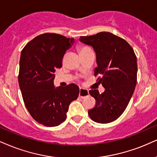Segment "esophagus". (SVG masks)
Listing matches in <instances>:
<instances>
[{"instance_id": "esophagus-1", "label": "esophagus", "mask_w": 157, "mask_h": 157, "mask_svg": "<svg viewBox=\"0 0 157 157\" xmlns=\"http://www.w3.org/2000/svg\"><path fill=\"white\" fill-rule=\"evenodd\" d=\"M89 95V91L85 90V89L83 88H80L79 90V97L81 98H84L85 97L88 96Z\"/></svg>"}]
</instances>
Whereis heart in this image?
I'll list each match as a JSON object with an SVG mask.
<instances>
[{
    "label": "heart",
    "instance_id": "obj_1",
    "mask_svg": "<svg viewBox=\"0 0 157 157\" xmlns=\"http://www.w3.org/2000/svg\"><path fill=\"white\" fill-rule=\"evenodd\" d=\"M77 49H78V52L79 53V55H82V54H85L89 52L92 51V49H90V47L87 46H84V45H79L77 47Z\"/></svg>",
    "mask_w": 157,
    "mask_h": 157
}]
</instances>
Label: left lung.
<instances>
[{
	"label": "left lung",
	"instance_id": "left-lung-1",
	"mask_svg": "<svg viewBox=\"0 0 157 157\" xmlns=\"http://www.w3.org/2000/svg\"><path fill=\"white\" fill-rule=\"evenodd\" d=\"M79 40L91 46L96 54L98 66L94 75L105 91H89L95 99V106L89 110L90 119L100 124L117 120L128 105L137 83V57L134 50L123 38L108 32L81 36Z\"/></svg>",
	"mask_w": 157,
	"mask_h": 157
}]
</instances>
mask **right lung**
<instances>
[{"mask_svg": "<svg viewBox=\"0 0 157 157\" xmlns=\"http://www.w3.org/2000/svg\"><path fill=\"white\" fill-rule=\"evenodd\" d=\"M73 43L74 38L47 33L28 42L21 53L18 81L25 105L31 117L46 127L63 123L69 105L78 97L76 84L54 86V73Z\"/></svg>", "mask_w": 157, "mask_h": 157, "instance_id": "right-lung-1", "label": "right lung"}]
</instances>
